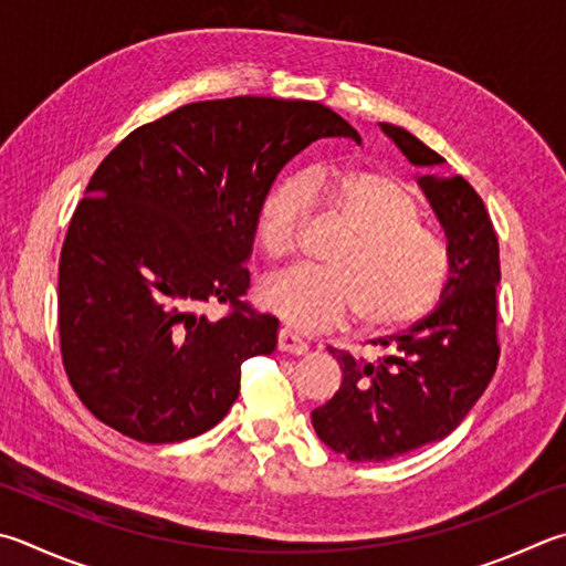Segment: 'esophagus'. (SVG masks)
<instances>
[{"instance_id":"esophagus-1","label":"esophagus","mask_w":566,"mask_h":566,"mask_svg":"<svg viewBox=\"0 0 566 566\" xmlns=\"http://www.w3.org/2000/svg\"><path fill=\"white\" fill-rule=\"evenodd\" d=\"M276 348H280V352H286V354L302 356V354L310 352V344H306L300 334L292 332V328L284 326V328H280V334H276Z\"/></svg>"}]
</instances>
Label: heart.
<instances>
[{"mask_svg": "<svg viewBox=\"0 0 566 566\" xmlns=\"http://www.w3.org/2000/svg\"><path fill=\"white\" fill-rule=\"evenodd\" d=\"M314 208L346 234L328 250L326 270L264 284L266 310L306 332H328L358 316L366 332L390 334L418 324L443 300L450 248L423 224L416 192L394 172L312 168L276 182L254 224L266 262L292 260Z\"/></svg>", "mask_w": 566, "mask_h": 566, "instance_id": "b5f03b06", "label": "heart"}]
</instances>
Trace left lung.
I'll return each mask as SVG.
<instances>
[{"label": "left lung", "instance_id": "left-lung-1", "mask_svg": "<svg viewBox=\"0 0 566 566\" xmlns=\"http://www.w3.org/2000/svg\"><path fill=\"white\" fill-rule=\"evenodd\" d=\"M384 130L416 166L443 163L406 128L384 123ZM420 188L443 222L453 260L443 300L408 332L371 342L390 348L376 361L328 346L344 381L312 413L316 436L354 462L394 460L453 433L500 361V244L485 202L462 176H426Z\"/></svg>", "mask_w": 566, "mask_h": 566}]
</instances>
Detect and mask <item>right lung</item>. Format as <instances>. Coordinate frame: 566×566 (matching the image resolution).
Listing matches in <instances>:
<instances>
[{
    "label": "right lung",
    "instance_id": "right-lung-1",
    "mask_svg": "<svg viewBox=\"0 0 566 566\" xmlns=\"http://www.w3.org/2000/svg\"><path fill=\"white\" fill-rule=\"evenodd\" d=\"M328 136L358 140L316 101L234 96L170 111L101 160L59 260L61 361L101 423L160 446L228 416L242 364L276 346V318L242 300L256 210Z\"/></svg>",
    "mask_w": 566,
    "mask_h": 566
}]
</instances>
